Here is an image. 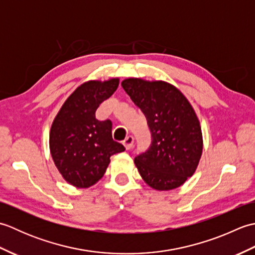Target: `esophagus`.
<instances>
[{
    "label": "esophagus",
    "instance_id": "1",
    "mask_svg": "<svg viewBox=\"0 0 255 255\" xmlns=\"http://www.w3.org/2000/svg\"><path fill=\"white\" fill-rule=\"evenodd\" d=\"M133 141H134V139H133L132 136H127L126 139H125L124 141H123V143L125 145V148H126L127 150H129V149H131L132 144H133Z\"/></svg>",
    "mask_w": 255,
    "mask_h": 255
}]
</instances>
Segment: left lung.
Here are the masks:
<instances>
[{
  "mask_svg": "<svg viewBox=\"0 0 255 255\" xmlns=\"http://www.w3.org/2000/svg\"><path fill=\"white\" fill-rule=\"evenodd\" d=\"M122 86L152 133L149 150L134 158L139 174L155 191L180 187L196 171L203 153L202 128L191 103L165 81L128 78Z\"/></svg>",
  "mask_w": 255,
  "mask_h": 255,
  "instance_id": "obj_1",
  "label": "left lung"
}]
</instances>
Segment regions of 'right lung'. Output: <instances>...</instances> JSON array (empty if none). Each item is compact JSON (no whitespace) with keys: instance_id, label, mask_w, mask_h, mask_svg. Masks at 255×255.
<instances>
[{"instance_id":"add662e5","label":"right lung","mask_w":255,"mask_h":255,"mask_svg":"<svg viewBox=\"0 0 255 255\" xmlns=\"http://www.w3.org/2000/svg\"><path fill=\"white\" fill-rule=\"evenodd\" d=\"M119 79L90 80L79 85L53 119L49 133L52 160L63 180L88 188L105 174L111 156L125 151L112 137V122H100L95 112L118 88Z\"/></svg>"}]
</instances>
